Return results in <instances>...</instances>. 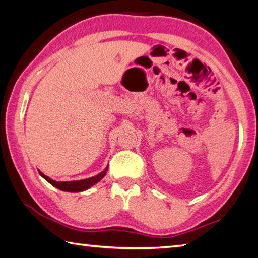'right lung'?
Returning a JSON list of instances; mask_svg holds the SVG:
<instances>
[{
	"instance_id": "1",
	"label": "right lung",
	"mask_w": 258,
	"mask_h": 258,
	"mask_svg": "<svg viewBox=\"0 0 258 258\" xmlns=\"http://www.w3.org/2000/svg\"><path fill=\"white\" fill-rule=\"evenodd\" d=\"M108 171V166L106 168L103 169L101 173H99L98 175L85 178V180H78V181H66V182H56L54 180H52L49 176H46L43 174L41 171H38L40 175L45 178V180L52 184L53 186H55L56 189H59L61 191H66V192H81V191H85L87 189H90L91 186H93L94 184H97L99 181H101L103 176L107 174Z\"/></svg>"
}]
</instances>
